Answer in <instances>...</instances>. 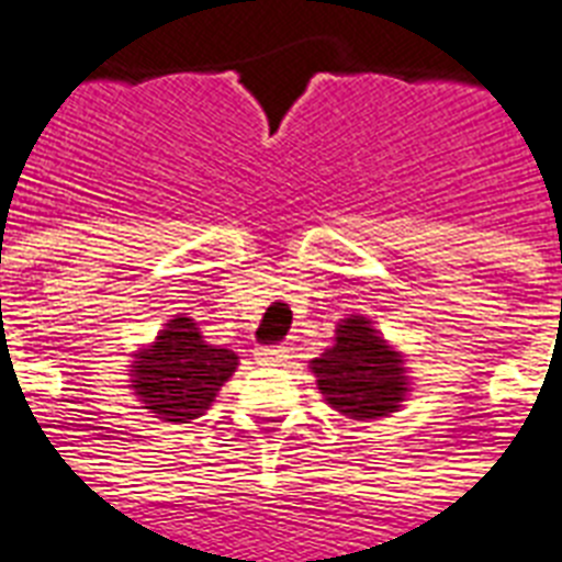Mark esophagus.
Returning a JSON list of instances; mask_svg holds the SVG:
<instances>
[{"instance_id":"34e87169","label":"esophagus","mask_w":562,"mask_h":562,"mask_svg":"<svg viewBox=\"0 0 562 562\" xmlns=\"http://www.w3.org/2000/svg\"><path fill=\"white\" fill-rule=\"evenodd\" d=\"M257 363L259 367H280V363H285V358H289V349L285 346H262V349H257Z\"/></svg>"}]
</instances>
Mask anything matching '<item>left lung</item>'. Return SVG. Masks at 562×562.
<instances>
[{
	"label": "left lung",
	"instance_id": "left-lung-1",
	"mask_svg": "<svg viewBox=\"0 0 562 562\" xmlns=\"http://www.w3.org/2000/svg\"><path fill=\"white\" fill-rule=\"evenodd\" d=\"M308 369L328 407L352 422L390 418L413 392L407 355L398 352L367 314H349L337 323L331 346L308 360Z\"/></svg>",
	"mask_w": 562,
	"mask_h": 562
}]
</instances>
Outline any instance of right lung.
I'll use <instances>...</instances> for the list:
<instances>
[{
	"label": "right lung",
	"mask_w": 562,
	"mask_h": 562,
	"mask_svg": "<svg viewBox=\"0 0 562 562\" xmlns=\"http://www.w3.org/2000/svg\"><path fill=\"white\" fill-rule=\"evenodd\" d=\"M130 386L161 422L190 424L216 401L239 367V355L204 340L193 317L176 314L149 346L132 352Z\"/></svg>",
	"instance_id": "add662e5"
}]
</instances>
